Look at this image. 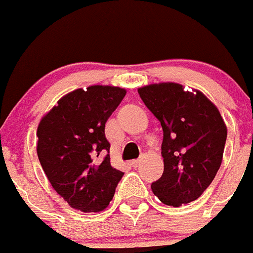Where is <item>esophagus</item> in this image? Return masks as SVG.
<instances>
[{"label":"esophagus","instance_id":"obj_1","mask_svg":"<svg viewBox=\"0 0 253 253\" xmlns=\"http://www.w3.org/2000/svg\"><path fill=\"white\" fill-rule=\"evenodd\" d=\"M140 163H141L140 160H132V161H129V165H131L132 168H137V166L140 165Z\"/></svg>","mask_w":253,"mask_h":253}]
</instances>
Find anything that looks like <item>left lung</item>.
<instances>
[{"mask_svg": "<svg viewBox=\"0 0 253 253\" xmlns=\"http://www.w3.org/2000/svg\"><path fill=\"white\" fill-rule=\"evenodd\" d=\"M137 90L164 132V172L151 184L152 192L166 206L190 203L203 194L219 170L226 124L215 104L198 89L166 82Z\"/></svg>", "mask_w": 253, "mask_h": 253, "instance_id": "1", "label": "left lung"}]
</instances>
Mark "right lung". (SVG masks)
Listing matches in <instances>:
<instances>
[{
	"label": "right lung",
	"instance_id": "obj_1",
	"mask_svg": "<svg viewBox=\"0 0 253 253\" xmlns=\"http://www.w3.org/2000/svg\"><path fill=\"white\" fill-rule=\"evenodd\" d=\"M125 95V88L113 85L79 88L61 97L39 124V161L73 209L101 211L115 195L124 172L111 166L104 126Z\"/></svg>",
	"mask_w": 253,
	"mask_h": 253
}]
</instances>
